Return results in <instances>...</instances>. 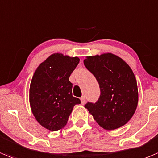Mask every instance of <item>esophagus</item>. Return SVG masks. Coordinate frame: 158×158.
<instances>
[{"label":"esophagus","mask_w":158,"mask_h":158,"mask_svg":"<svg viewBox=\"0 0 158 158\" xmlns=\"http://www.w3.org/2000/svg\"><path fill=\"white\" fill-rule=\"evenodd\" d=\"M80 99H81V102H82V105L85 103V96H82Z\"/></svg>","instance_id":"34e87169"}]
</instances>
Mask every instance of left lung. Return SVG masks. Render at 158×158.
I'll list each match as a JSON object with an SVG mask.
<instances>
[{"label": "left lung", "instance_id": "obj_1", "mask_svg": "<svg viewBox=\"0 0 158 158\" xmlns=\"http://www.w3.org/2000/svg\"><path fill=\"white\" fill-rule=\"evenodd\" d=\"M83 62L100 89L98 100L88 102L85 108L103 129L115 130L126 124L138 102L137 80L131 67L111 53L88 56Z\"/></svg>", "mask_w": 158, "mask_h": 158}]
</instances>
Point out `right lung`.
<instances>
[{
	"instance_id": "1",
	"label": "right lung",
	"mask_w": 158,
	"mask_h": 158,
	"mask_svg": "<svg viewBox=\"0 0 158 158\" xmlns=\"http://www.w3.org/2000/svg\"><path fill=\"white\" fill-rule=\"evenodd\" d=\"M79 62L78 57L56 53L34 73L29 91L31 108L37 121L49 131L64 127L74 106L81 103L79 98L73 96L69 81Z\"/></svg>"
}]
</instances>
